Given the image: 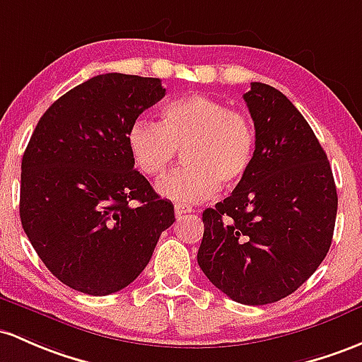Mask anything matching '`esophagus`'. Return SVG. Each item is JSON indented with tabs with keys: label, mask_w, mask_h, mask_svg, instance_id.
Segmentation results:
<instances>
[{
	"label": "esophagus",
	"mask_w": 362,
	"mask_h": 362,
	"mask_svg": "<svg viewBox=\"0 0 362 362\" xmlns=\"http://www.w3.org/2000/svg\"><path fill=\"white\" fill-rule=\"evenodd\" d=\"M174 212H176V217H181V216H185V214H192L193 209L188 207V205L177 204L176 207H174Z\"/></svg>",
	"instance_id": "34e87169"
}]
</instances>
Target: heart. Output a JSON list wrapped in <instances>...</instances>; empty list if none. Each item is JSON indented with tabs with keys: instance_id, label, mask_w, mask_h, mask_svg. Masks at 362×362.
<instances>
[{
	"instance_id": "1",
	"label": "heart",
	"mask_w": 362,
	"mask_h": 362,
	"mask_svg": "<svg viewBox=\"0 0 362 362\" xmlns=\"http://www.w3.org/2000/svg\"><path fill=\"white\" fill-rule=\"evenodd\" d=\"M160 124L138 119L126 134L134 165L148 177L164 176L180 151L186 167L158 182L162 197L180 204L211 198L217 186L231 189L245 180L255 155V127L243 112L205 95L167 103Z\"/></svg>"
}]
</instances>
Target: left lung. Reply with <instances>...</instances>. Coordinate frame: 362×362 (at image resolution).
I'll use <instances>...</instances> for the list:
<instances>
[{
	"label": "left lung",
	"instance_id": "8db88e82",
	"mask_svg": "<svg viewBox=\"0 0 362 362\" xmlns=\"http://www.w3.org/2000/svg\"><path fill=\"white\" fill-rule=\"evenodd\" d=\"M255 127L245 180L205 209L198 266L231 300L273 304L313 276L332 245L337 186L304 115L281 91L252 83L243 95Z\"/></svg>",
	"mask_w": 362,
	"mask_h": 362
}]
</instances>
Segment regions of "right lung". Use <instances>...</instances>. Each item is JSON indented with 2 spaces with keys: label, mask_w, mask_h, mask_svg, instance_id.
I'll use <instances>...</instances> for the list:
<instances>
[{
  "label": "right lung",
  "mask_w": 362,
  "mask_h": 362,
  "mask_svg": "<svg viewBox=\"0 0 362 362\" xmlns=\"http://www.w3.org/2000/svg\"><path fill=\"white\" fill-rule=\"evenodd\" d=\"M165 96L155 77L102 74L42 114L22 157L21 221L45 266L88 295L126 288L174 207L134 169L126 134Z\"/></svg>",
  "instance_id": "right-lung-1"
}]
</instances>
